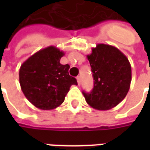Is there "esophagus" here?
Listing matches in <instances>:
<instances>
[{
	"instance_id": "obj_1",
	"label": "esophagus",
	"mask_w": 150,
	"mask_h": 150,
	"mask_svg": "<svg viewBox=\"0 0 150 150\" xmlns=\"http://www.w3.org/2000/svg\"><path fill=\"white\" fill-rule=\"evenodd\" d=\"M76 79H77V82H78V84L79 85L80 84V83H81V80H80V76H77Z\"/></svg>"
}]
</instances>
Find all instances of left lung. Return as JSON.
<instances>
[{
	"label": "left lung",
	"instance_id": "left-lung-1",
	"mask_svg": "<svg viewBox=\"0 0 150 150\" xmlns=\"http://www.w3.org/2000/svg\"><path fill=\"white\" fill-rule=\"evenodd\" d=\"M94 79L90 93L83 91L86 102L96 110H109L125 99L130 88L132 71L129 59L116 47L98 44L87 55Z\"/></svg>",
	"mask_w": 150,
	"mask_h": 150
}]
</instances>
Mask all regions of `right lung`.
<instances>
[{
    "instance_id": "obj_1",
    "label": "right lung",
    "mask_w": 150,
    "mask_h": 150,
    "mask_svg": "<svg viewBox=\"0 0 150 150\" xmlns=\"http://www.w3.org/2000/svg\"><path fill=\"white\" fill-rule=\"evenodd\" d=\"M64 55L55 46L38 50L25 60L20 67L19 82L22 92L35 107L51 110L63 103L71 85H77L69 75L68 64L62 65Z\"/></svg>"
}]
</instances>
